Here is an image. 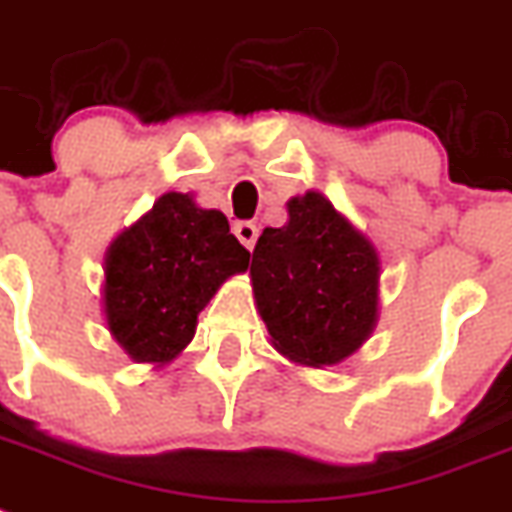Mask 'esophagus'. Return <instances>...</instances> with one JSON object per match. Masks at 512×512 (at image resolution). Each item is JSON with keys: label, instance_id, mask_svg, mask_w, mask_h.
<instances>
[{"label": "esophagus", "instance_id": "esophagus-1", "mask_svg": "<svg viewBox=\"0 0 512 512\" xmlns=\"http://www.w3.org/2000/svg\"><path fill=\"white\" fill-rule=\"evenodd\" d=\"M232 232H235V238H238L248 251H253L256 240H259V227L253 225V222H235Z\"/></svg>", "mask_w": 512, "mask_h": 512}]
</instances>
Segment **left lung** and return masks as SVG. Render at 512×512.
<instances>
[{"label": "left lung", "instance_id": "1", "mask_svg": "<svg viewBox=\"0 0 512 512\" xmlns=\"http://www.w3.org/2000/svg\"><path fill=\"white\" fill-rule=\"evenodd\" d=\"M287 211L290 222L256 243L253 298L282 356L332 366L377 322V251L322 193L293 198Z\"/></svg>", "mask_w": 512, "mask_h": 512}]
</instances>
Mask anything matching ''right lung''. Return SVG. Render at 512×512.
<instances>
[{
	"label": "right lung",
	"instance_id": "right-lung-1",
	"mask_svg": "<svg viewBox=\"0 0 512 512\" xmlns=\"http://www.w3.org/2000/svg\"><path fill=\"white\" fill-rule=\"evenodd\" d=\"M248 259L222 211L167 193L109 246V332L133 361H172L196 335L198 311L230 274L248 269Z\"/></svg>",
	"mask_w": 512,
	"mask_h": 512
}]
</instances>
